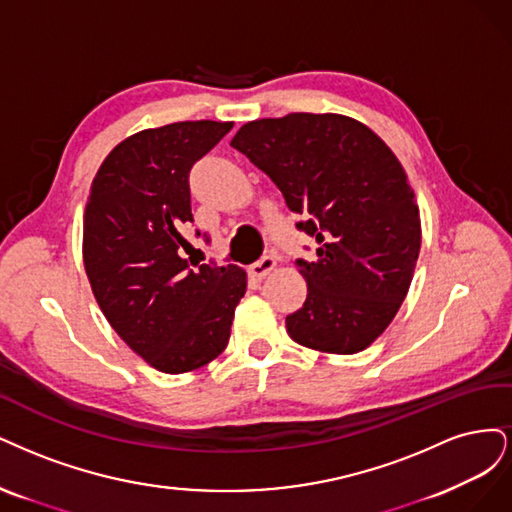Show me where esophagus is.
<instances>
[{
  "instance_id": "1",
  "label": "esophagus",
  "mask_w": 512,
  "mask_h": 512,
  "mask_svg": "<svg viewBox=\"0 0 512 512\" xmlns=\"http://www.w3.org/2000/svg\"><path fill=\"white\" fill-rule=\"evenodd\" d=\"M274 268H276V259L274 257H263L257 263H253V266H249V274L255 280H263Z\"/></svg>"
}]
</instances>
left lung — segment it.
Listing matches in <instances>:
<instances>
[{
	"label": "left lung",
	"instance_id": "obj_1",
	"mask_svg": "<svg viewBox=\"0 0 512 512\" xmlns=\"http://www.w3.org/2000/svg\"><path fill=\"white\" fill-rule=\"evenodd\" d=\"M229 144L274 180L317 242L315 261H298L308 295L285 319L291 340L336 355L368 349L398 315L421 249L400 159L368 125L334 112L249 121Z\"/></svg>",
	"mask_w": 512,
	"mask_h": 512
}]
</instances>
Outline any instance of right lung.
Instances as JSON below:
<instances>
[{
    "label": "right lung",
    "mask_w": 512,
    "mask_h": 512,
    "mask_svg": "<svg viewBox=\"0 0 512 512\" xmlns=\"http://www.w3.org/2000/svg\"><path fill=\"white\" fill-rule=\"evenodd\" d=\"M232 121H180L142 129L97 170L82 221V261L114 332L148 366L183 374L229 342L246 272L183 257L193 221L189 172Z\"/></svg>",
    "instance_id": "1"
}]
</instances>
